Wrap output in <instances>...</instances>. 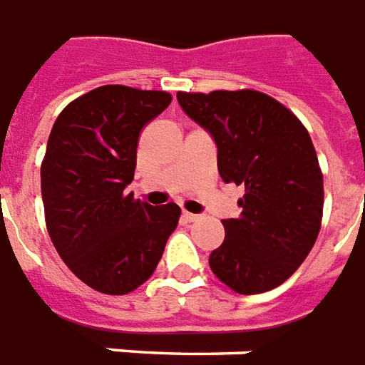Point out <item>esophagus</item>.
I'll return each mask as SVG.
<instances>
[{
	"instance_id": "obj_1",
	"label": "esophagus",
	"mask_w": 365,
	"mask_h": 365,
	"mask_svg": "<svg viewBox=\"0 0 365 365\" xmlns=\"http://www.w3.org/2000/svg\"><path fill=\"white\" fill-rule=\"evenodd\" d=\"M182 220H186V222H196V220H200V215L190 214V212H182Z\"/></svg>"
}]
</instances>
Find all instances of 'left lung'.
Returning a JSON list of instances; mask_svg holds the SVG:
<instances>
[{
  "mask_svg": "<svg viewBox=\"0 0 365 365\" xmlns=\"http://www.w3.org/2000/svg\"><path fill=\"white\" fill-rule=\"evenodd\" d=\"M179 105L217 145L225 182L245 185L239 217L223 220L225 239L210 268L237 294L278 288L317 241L323 173L309 132L289 108L264 93H177Z\"/></svg>",
  "mask_w": 365,
  "mask_h": 365,
  "instance_id": "left-lung-1",
  "label": "left lung"
}]
</instances>
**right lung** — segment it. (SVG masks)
I'll use <instances>...</instances> for the list:
<instances>
[{
	"label": "right lung",
	"instance_id": "add662e5",
	"mask_svg": "<svg viewBox=\"0 0 365 365\" xmlns=\"http://www.w3.org/2000/svg\"><path fill=\"white\" fill-rule=\"evenodd\" d=\"M167 91L103 85L56 118L41 167L46 230L71 272L101 294L124 295L155 272L180 217L124 192L142 128L171 105Z\"/></svg>",
	"mask_w": 365,
	"mask_h": 365
}]
</instances>
